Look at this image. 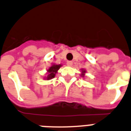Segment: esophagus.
<instances>
[{"instance_id": "obj_1", "label": "esophagus", "mask_w": 131, "mask_h": 131, "mask_svg": "<svg viewBox=\"0 0 131 131\" xmlns=\"http://www.w3.org/2000/svg\"><path fill=\"white\" fill-rule=\"evenodd\" d=\"M67 65L69 66V67H71V66L73 65V62H72V61H67Z\"/></svg>"}]
</instances>
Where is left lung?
I'll return each mask as SVG.
<instances>
[{
	"instance_id": "left-lung-1",
	"label": "left lung",
	"mask_w": 131,
	"mask_h": 131,
	"mask_svg": "<svg viewBox=\"0 0 131 131\" xmlns=\"http://www.w3.org/2000/svg\"><path fill=\"white\" fill-rule=\"evenodd\" d=\"M85 73H86L85 70L82 69V70H81V76L82 77H83L85 76Z\"/></svg>"
}]
</instances>
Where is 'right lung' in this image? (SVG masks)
I'll use <instances>...</instances> for the list:
<instances>
[{
    "label": "right lung",
    "instance_id": "1",
    "mask_svg": "<svg viewBox=\"0 0 131 131\" xmlns=\"http://www.w3.org/2000/svg\"><path fill=\"white\" fill-rule=\"evenodd\" d=\"M60 67H62L61 64H52L47 70L48 75L46 77H45V79L50 80V79L54 78L55 75H56V74L58 72V69L60 68Z\"/></svg>",
    "mask_w": 131,
    "mask_h": 131
}]
</instances>
